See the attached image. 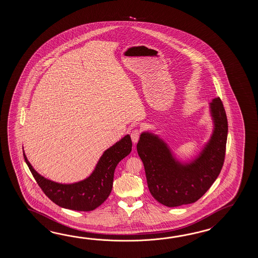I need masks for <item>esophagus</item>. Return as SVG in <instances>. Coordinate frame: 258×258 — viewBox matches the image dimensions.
<instances>
[{
	"label": "esophagus",
	"instance_id": "1",
	"mask_svg": "<svg viewBox=\"0 0 258 258\" xmlns=\"http://www.w3.org/2000/svg\"><path fill=\"white\" fill-rule=\"evenodd\" d=\"M139 137H140V131H139L138 129H135V130H133V131H132L131 138L132 141H133L134 144H136V143L138 141Z\"/></svg>",
	"mask_w": 258,
	"mask_h": 258
}]
</instances>
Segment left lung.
Masks as SVG:
<instances>
[{
  "label": "left lung",
  "instance_id": "obj_1",
  "mask_svg": "<svg viewBox=\"0 0 258 258\" xmlns=\"http://www.w3.org/2000/svg\"><path fill=\"white\" fill-rule=\"evenodd\" d=\"M214 122L213 134L191 162L176 160L168 145L152 133L144 132L137 143V153L145 167L148 189L158 202L169 208L197 202L218 178L224 163L228 121L219 98L209 104Z\"/></svg>",
  "mask_w": 258,
  "mask_h": 258
}]
</instances>
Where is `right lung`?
<instances>
[{
  "mask_svg": "<svg viewBox=\"0 0 258 258\" xmlns=\"http://www.w3.org/2000/svg\"><path fill=\"white\" fill-rule=\"evenodd\" d=\"M131 150V137L127 135L105 151L91 175L71 184L58 183L44 178L34 170L25 153L23 154L39 186L53 203L63 209L91 211L109 198L112 189L116 166L130 154Z\"/></svg>",
  "mask_w": 258,
  "mask_h": 258,
  "instance_id": "right-lung-1",
  "label": "right lung"
}]
</instances>
